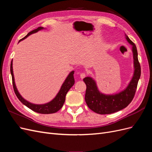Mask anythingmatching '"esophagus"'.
Instances as JSON below:
<instances>
[{
  "mask_svg": "<svg viewBox=\"0 0 152 152\" xmlns=\"http://www.w3.org/2000/svg\"><path fill=\"white\" fill-rule=\"evenodd\" d=\"M80 78H81V79H84V78H85V77H86V74L85 73H80Z\"/></svg>",
  "mask_w": 152,
  "mask_h": 152,
  "instance_id": "obj_1",
  "label": "esophagus"
}]
</instances>
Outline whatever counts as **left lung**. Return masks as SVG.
I'll list each match as a JSON object with an SVG mask.
<instances>
[{"label": "left lung", "mask_w": 152, "mask_h": 152, "mask_svg": "<svg viewBox=\"0 0 152 152\" xmlns=\"http://www.w3.org/2000/svg\"><path fill=\"white\" fill-rule=\"evenodd\" d=\"M126 36V39L132 45L134 73L127 88L115 95H105L99 93L95 81L91 77L83 79L86 85L85 101L88 107L98 114H110L124 109L130 104L134 97L137 83L141 76V66L137 58L136 45Z\"/></svg>", "instance_id": "left-lung-1"}]
</instances>
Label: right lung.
Masks as SVG:
<instances>
[{"mask_svg": "<svg viewBox=\"0 0 152 152\" xmlns=\"http://www.w3.org/2000/svg\"><path fill=\"white\" fill-rule=\"evenodd\" d=\"M43 28H44L43 27H38L37 29H35L34 30L31 31L30 32H29V33L27 34L25 37L21 39L20 40H21L23 39H25V38L29 36L31 34L35 33V32L38 31ZM10 70H11V75H12V82L13 89H14V91H15V93L17 96V98L19 99V100L23 104L26 106L27 107L29 108L31 110H33V111L39 113L50 114V113H56L58 111H59V110L62 108L64 103H65V97H66V95L68 93V91L70 90V89L75 83V80H74V78H73L74 71H72L67 77L65 81L64 82V83L63 84V85L61 87L60 91H59L58 94L56 96V98H55L53 101H51V102L48 103L44 104H34L30 103L27 102V101H26L25 99H24L21 97L20 93H18V91L16 89L15 83V79H14V75H13V72H12V61H11V63Z\"/></svg>", "mask_w": 152, "mask_h": 152, "instance_id": "obj_1", "label": "right lung"}]
</instances>
